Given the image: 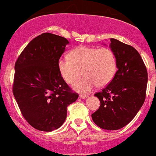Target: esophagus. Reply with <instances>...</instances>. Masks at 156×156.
<instances>
[{
  "mask_svg": "<svg viewBox=\"0 0 156 156\" xmlns=\"http://www.w3.org/2000/svg\"><path fill=\"white\" fill-rule=\"evenodd\" d=\"M87 97H88V95H84V94H81L79 95V98H81V99H85V98H87Z\"/></svg>",
  "mask_w": 156,
  "mask_h": 156,
  "instance_id": "esophagus-1",
  "label": "esophagus"
}]
</instances>
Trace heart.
Masks as SVG:
<instances>
[{"label": "heart", "instance_id": "obj_1", "mask_svg": "<svg viewBox=\"0 0 156 156\" xmlns=\"http://www.w3.org/2000/svg\"><path fill=\"white\" fill-rule=\"evenodd\" d=\"M58 69L66 83H75L74 90L81 94L88 93L97 85L104 87L114 77L116 71V58L109 48L79 46L69 53V58H60Z\"/></svg>", "mask_w": 156, "mask_h": 156}]
</instances>
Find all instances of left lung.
<instances>
[{
  "label": "left lung",
  "mask_w": 156,
  "mask_h": 156,
  "mask_svg": "<svg viewBox=\"0 0 156 156\" xmlns=\"http://www.w3.org/2000/svg\"><path fill=\"white\" fill-rule=\"evenodd\" d=\"M110 48L116 56L117 71L110 84L94 94L101 105L91 117L101 129L116 130L127 125L143 106L148 74L140 53L133 46L111 38Z\"/></svg>",
  "instance_id": "1"
}]
</instances>
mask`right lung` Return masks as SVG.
<instances>
[{"mask_svg":"<svg viewBox=\"0 0 156 156\" xmlns=\"http://www.w3.org/2000/svg\"><path fill=\"white\" fill-rule=\"evenodd\" d=\"M69 42L49 33L36 36L15 63L13 93L25 120L45 132L64 123L67 107L78 99L58 69V61Z\"/></svg>","mask_w":156,"mask_h":156,"instance_id":"right-lung-1","label":"right lung"}]
</instances>
